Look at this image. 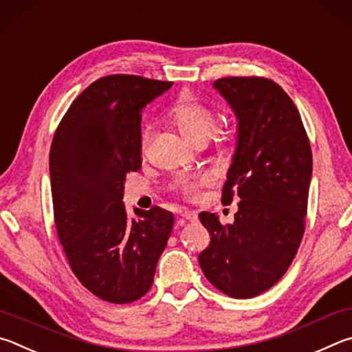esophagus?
I'll use <instances>...</instances> for the list:
<instances>
[{"label":"esophagus","mask_w":352,"mask_h":352,"mask_svg":"<svg viewBox=\"0 0 352 352\" xmlns=\"http://www.w3.org/2000/svg\"><path fill=\"white\" fill-rule=\"evenodd\" d=\"M181 217L184 218V219H187V221H190V223H195L196 219H198V214H196L195 212H190V210H186V212H182L181 213Z\"/></svg>","instance_id":"1"}]
</instances>
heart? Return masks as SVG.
Segmentation results:
<instances>
[{
	"label": "heart",
	"mask_w": 352,
	"mask_h": 352,
	"mask_svg": "<svg viewBox=\"0 0 352 352\" xmlns=\"http://www.w3.org/2000/svg\"><path fill=\"white\" fill-rule=\"evenodd\" d=\"M168 119L192 145L201 140L206 142L210 138L214 129V123H217V117H214L213 111L206 107L204 103L195 100L190 94H182L171 104L168 109ZM146 139L148 133L144 129L140 135L142 145L146 144ZM196 188H198V186L195 182H186L182 186V192L188 198H193Z\"/></svg>",
	"instance_id": "1"
}]
</instances>
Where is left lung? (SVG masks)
Returning a JSON list of instances; mask_svg holds the SVG:
<instances>
[{
  "label": "left lung",
  "instance_id": "1",
  "mask_svg": "<svg viewBox=\"0 0 352 352\" xmlns=\"http://www.w3.org/2000/svg\"><path fill=\"white\" fill-rule=\"evenodd\" d=\"M236 116V146L223 202L239 196L232 224L217 213L199 219L210 244L199 254L206 278L233 298H252L291 266L305 233L312 151L303 122L280 85L261 77L213 82Z\"/></svg>",
  "mask_w": 352,
  "mask_h": 352
}]
</instances>
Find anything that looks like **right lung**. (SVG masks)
<instances>
[{
  "label": "right lung",
  "mask_w": 352,
  "mask_h": 352,
  "mask_svg": "<svg viewBox=\"0 0 352 352\" xmlns=\"http://www.w3.org/2000/svg\"><path fill=\"white\" fill-rule=\"evenodd\" d=\"M139 76L91 83L61 119L49 153L55 227L72 272L96 297L116 305L150 291L175 223L160 207L134 208L123 188L140 160L142 111L171 88Z\"/></svg>",
  "instance_id": "obj_1"
}]
</instances>
